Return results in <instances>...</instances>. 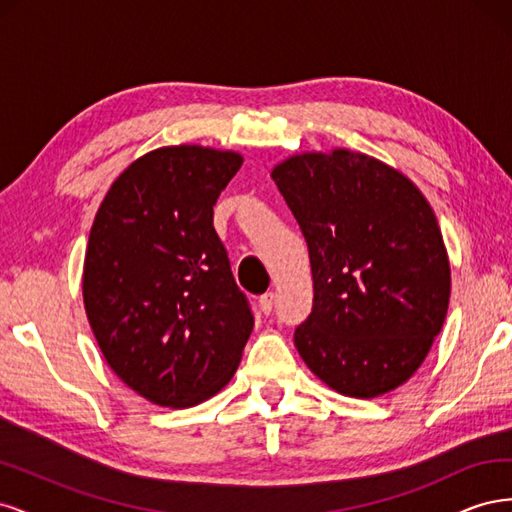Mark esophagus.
Segmentation results:
<instances>
[{
  "instance_id": "esophagus-1",
  "label": "esophagus",
  "mask_w": 512,
  "mask_h": 512,
  "mask_svg": "<svg viewBox=\"0 0 512 512\" xmlns=\"http://www.w3.org/2000/svg\"><path fill=\"white\" fill-rule=\"evenodd\" d=\"M273 301H275V297H273V292H265L262 294V297L258 299V307H260V312L262 314H271L273 312Z\"/></svg>"
}]
</instances>
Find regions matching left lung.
Wrapping results in <instances>:
<instances>
[{"label":"left lung","mask_w":512,"mask_h":512,"mask_svg":"<svg viewBox=\"0 0 512 512\" xmlns=\"http://www.w3.org/2000/svg\"><path fill=\"white\" fill-rule=\"evenodd\" d=\"M307 241L312 314L294 346L346 397L408 382L442 331L451 265L436 215L399 170L365 153H299L271 173Z\"/></svg>","instance_id":"1"}]
</instances>
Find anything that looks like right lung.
Wrapping results in <instances>:
<instances>
[{"instance_id": "1", "label": "right lung", "mask_w": 512, "mask_h": 512, "mask_svg": "<svg viewBox=\"0 0 512 512\" xmlns=\"http://www.w3.org/2000/svg\"><path fill=\"white\" fill-rule=\"evenodd\" d=\"M235 151L160 147L106 192L89 232L83 301L106 363L132 391L190 408L230 382L254 329L213 228Z\"/></svg>"}]
</instances>
